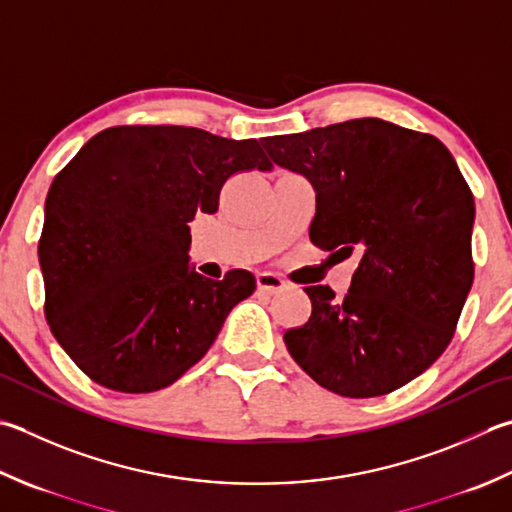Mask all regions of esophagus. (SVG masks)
Returning <instances> with one entry per match:
<instances>
[{
  "label": "esophagus",
  "mask_w": 512,
  "mask_h": 512,
  "mask_svg": "<svg viewBox=\"0 0 512 512\" xmlns=\"http://www.w3.org/2000/svg\"><path fill=\"white\" fill-rule=\"evenodd\" d=\"M257 288L262 290V293L275 295V293H282V290L286 288V282L275 273H259L257 275Z\"/></svg>",
  "instance_id": "1"
}]
</instances>
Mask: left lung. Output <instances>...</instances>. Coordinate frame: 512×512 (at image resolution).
Returning <instances> with one entry per match:
<instances>
[{"instance_id":"8db88e82","label":"left lung","mask_w":512,"mask_h":512,"mask_svg":"<svg viewBox=\"0 0 512 512\" xmlns=\"http://www.w3.org/2000/svg\"><path fill=\"white\" fill-rule=\"evenodd\" d=\"M262 146L313 184L310 242L359 253L344 299L304 288L313 313L284 333L290 357L342 397L393 393L444 353L473 286L475 199L464 175L437 137L377 117Z\"/></svg>"}]
</instances>
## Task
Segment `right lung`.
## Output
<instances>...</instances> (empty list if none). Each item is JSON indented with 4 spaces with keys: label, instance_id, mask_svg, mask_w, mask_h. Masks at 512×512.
Returning a JSON list of instances; mask_svg holds the SVG:
<instances>
[{
    "label": "right lung",
    "instance_id": "add662e5",
    "mask_svg": "<svg viewBox=\"0 0 512 512\" xmlns=\"http://www.w3.org/2000/svg\"><path fill=\"white\" fill-rule=\"evenodd\" d=\"M255 168H273L257 139L113 126L59 170L37 248L44 313L93 382L133 395L170 386L253 295L248 270L215 282L190 268L188 222L217 213L222 186Z\"/></svg>",
    "mask_w": 512,
    "mask_h": 512
}]
</instances>
